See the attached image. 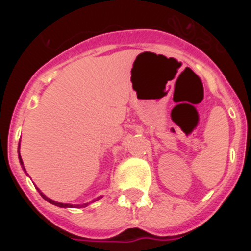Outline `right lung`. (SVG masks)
Wrapping results in <instances>:
<instances>
[{"instance_id": "1", "label": "right lung", "mask_w": 251, "mask_h": 251, "mask_svg": "<svg viewBox=\"0 0 251 251\" xmlns=\"http://www.w3.org/2000/svg\"><path fill=\"white\" fill-rule=\"evenodd\" d=\"M19 159H20V163H21V166H22V170L25 171L26 172V170H25V167H24V162H22V158H21V156H20V145H19ZM27 175V174H26ZM37 191L40 192V195H41V196L44 197V199H45L46 201H48V202H50V203H52V205H55V206H59V207H86V206L89 205V203L86 202V203H81V205H70V203H63V202H57V201H54V200H51V199H49L48 196H45V195L43 194V192L40 191L39 188H37ZM101 197V196H100ZM100 197H97V199H95V200H93L92 202H94V201H97V200H99V199H100Z\"/></svg>"}]
</instances>
